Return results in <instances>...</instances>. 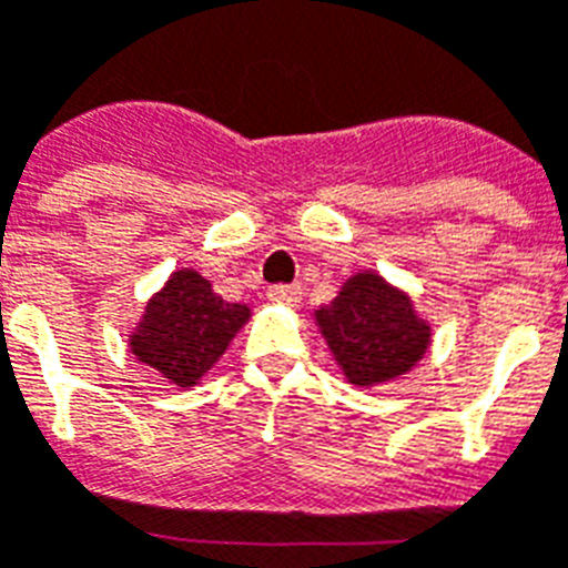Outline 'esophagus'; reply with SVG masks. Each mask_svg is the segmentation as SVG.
<instances>
[{
  "mask_svg": "<svg viewBox=\"0 0 568 568\" xmlns=\"http://www.w3.org/2000/svg\"><path fill=\"white\" fill-rule=\"evenodd\" d=\"M270 301H275V304H287V307H295L301 301V287L298 284H273V287L267 290Z\"/></svg>",
  "mask_w": 568,
  "mask_h": 568,
  "instance_id": "esophagus-1",
  "label": "esophagus"
}]
</instances>
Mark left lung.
I'll use <instances>...</instances> for the list:
<instances>
[{
	"label": "left lung",
	"mask_w": 568,
	"mask_h": 568,
	"mask_svg": "<svg viewBox=\"0 0 568 568\" xmlns=\"http://www.w3.org/2000/svg\"><path fill=\"white\" fill-rule=\"evenodd\" d=\"M315 318L349 384L358 386L406 373L429 344V329L409 298L373 273L346 281L338 298Z\"/></svg>",
	"instance_id": "8db88e82"
}]
</instances>
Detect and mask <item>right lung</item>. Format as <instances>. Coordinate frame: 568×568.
Instances as JSON below:
<instances>
[{
  "mask_svg": "<svg viewBox=\"0 0 568 568\" xmlns=\"http://www.w3.org/2000/svg\"><path fill=\"white\" fill-rule=\"evenodd\" d=\"M250 307L215 295L193 270L170 275L133 335V355L179 386H193L227 349Z\"/></svg>",
  "mask_w": 568,
  "mask_h": 568,
  "instance_id": "obj_1",
  "label": "right lung"
}]
</instances>
